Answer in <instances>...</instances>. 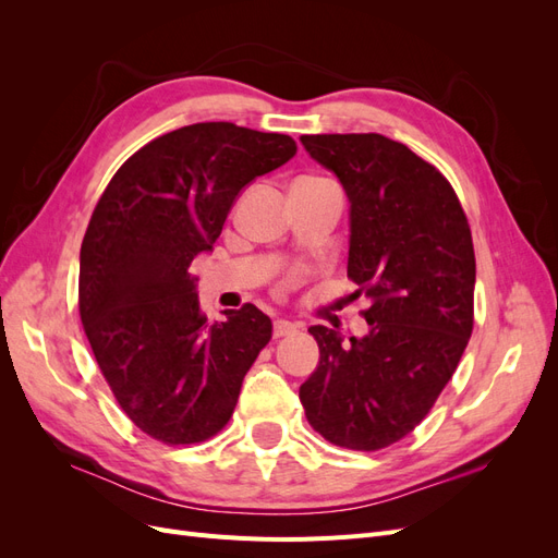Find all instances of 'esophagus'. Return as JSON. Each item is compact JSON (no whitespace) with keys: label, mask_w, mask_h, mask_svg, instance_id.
<instances>
[{"label":"esophagus","mask_w":558,"mask_h":558,"mask_svg":"<svg viewBox=\"0 0 558 558\" xmlns=\"http://www.w3.org/2000/svg\"><path fill=\"white\" fill-rule=\"evenodd\" d=\"M293 332H298V326L291 324V320H283V318L275 320V337H289Z\"/></svg>","instance_id":"obj_1"}]
</instances>
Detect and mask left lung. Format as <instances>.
Listing matches in <instances>:
<instances>
[{
    "instance_id": "8db88e82",
    "label": "left lung",
    "mask_w": 558,
    "mask_h": 558,
    "mask_svg": "<svg viewBox=\"0 0 558 558\" xmlns=\"http://www.w3.org/2000/svg\"><path fill=\"white\" fill-rule=\"evenodd\" d=\"M351 202L347 275L365 295L369 332L312 326L320 351L300 386L307 421L328 442L377 451L426 418L475 320V248L442 172L384 134H302Z\"/></svg>"
}]
</instances>
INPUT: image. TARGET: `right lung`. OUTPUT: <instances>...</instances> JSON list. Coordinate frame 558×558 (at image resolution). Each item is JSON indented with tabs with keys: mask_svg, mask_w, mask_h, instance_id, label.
Masks as SVG:
<instances>
[{
	"mask_svg": "<svg viewBox=\"0 0 558 558\" xmlns=\"http://www.w3.org/2000/svg\"><path fill=\"white\" fill-rule=\"evenodd\" d=\"M295 150L289 134L185 125L130 156L97 202L81 244V324L121 410L158 442L195 445L221 430L272 337L253 305L207 324L189 267L218 240L244 185Z\"/></svg>",
	"mask_w": 558,
	"mask_h": 558,
	"instance_id": "obj_1",
	"label": "right lung"
}]
</instances>
